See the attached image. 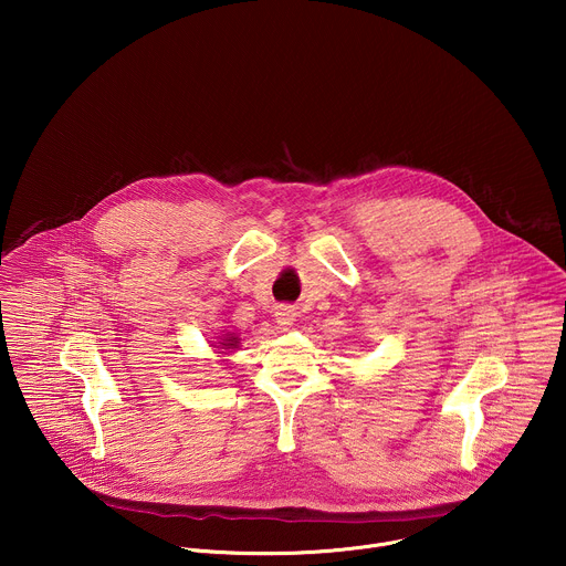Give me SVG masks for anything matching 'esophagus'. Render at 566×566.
Returning <instances> with one entry per match:
<instances>
[{
  "instance_id": "34e87169",
  "label": "esophagus",
  "mask_w": 566,
  "mask_h": 566,
  "mask_svg": "<svg viewBox=\"0 0 566 566\" xmlns=\"http://www.w3.org/2000/svg\"><path fill=\"white\" fill-rule=\"evenodd\" d=\"M273 315H275V322H277L280 327H289V325H293V319H295L297 313H295V308L291 304H277Z\"/></svg>"
}]
</instances>
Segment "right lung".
I'll list each match as a JSON object with an SVG mask.
<instances>
[{
  "mask_svg": "<svg viewBox=\"0 0 566 566\" xmlns=\"http://www.w3.org/2000/svg\"><path fill=\"white\" fill-rule=\"evenodd\" d=\"M223 349H232V347H237V338L234 336H228V338H223V343H219Z\"/></svg>",
  "mask_w": 566,
  "mask_h": 566,
  "instance_id": "right-lung-1",
  "label": "right lung"
}]
</instances>
